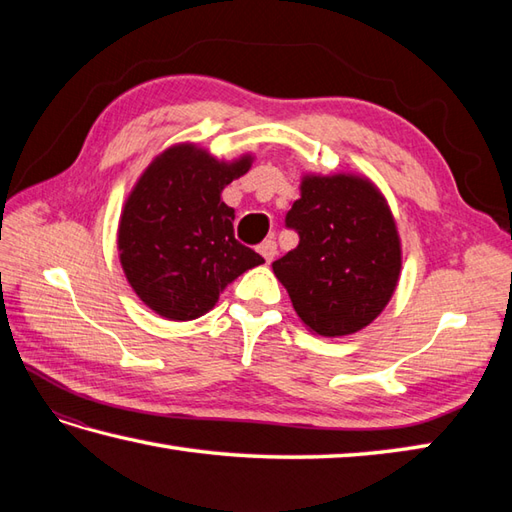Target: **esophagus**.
Here are the masks:
<instances>
[{"mask_svg":"<svg viewBox=\"0 0 512 512\" xmlns=\"http://www.w3.org/2000/svg\"><path fill=\"white\" fill-rule=\"evenodd\" d=\"M257 250H259V255H262L266 262L270 264L275 259V255H277V242H275L273 237H268V239H264L262 244L257 246Z\"/></svg>","mask_w":512,"mask_h":512,"instance_id":"esophagus-1","label":"esophagus"}]
</instances>
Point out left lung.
I'll list each match as a JSON object with an SVG mask.
<instances>
[{
  "label": "left lung",
  "mask_w": 512,
  "mask_h": 512,
  "mask_svg": "<svg viewBox=\"0 0 512 512\" xmlns=\"http://www.w3.org/2000/svg\"><path fill=\"white\" fill-rule=\"evenodd\" d=\"M299 246L273 270L312 332L345 336L372 323L400 275V239L389 206L358 176H306L286 213Z\"/></svg>",
  "instance_id": "8db88e82"
}]
</instances>
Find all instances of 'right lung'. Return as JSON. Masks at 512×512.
Instances as JSON below:
<instances>
[{
	"instance_id": "add662e5",
	"label": "right lung",
	"mask_w": 512,
	"mask_h": 512,
	"mask_svg": "<svg viewBox=\"0 0 512 512\" xmlns=\"http://www.w3.org/2000/svg\"><path fill=\"white\" fill-rule=\"evenodd\" d=\"M250 162L244 156L226 165L204 149L178 145L136 182L118 224V250L129 286L160 317H202L233 279L264 264L237 242L235 211L222 202V189Z\"/></svg>"
}]
</instances>
